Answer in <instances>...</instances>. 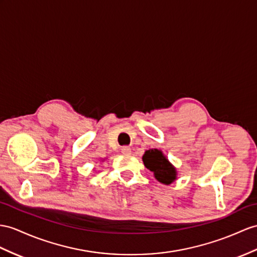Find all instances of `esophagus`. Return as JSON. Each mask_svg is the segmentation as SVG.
<instances>
[{
	"instance_id": "34e87169",
	"label": "esophagus",
	"mask_w": 257,
	"mask_h": 257,
	"mask_svg": "<svg viewBox=\"0 0 257 257\" xmlns=\"http://www.w3.org/2000/svg\"><path fill=\"white\" fill-rule=\"evenodd\" d=\"M121 153L123 154V155H130L131 153H132V150H131V148L130 147H122L121 148Z\"/></svg>"
}]
</instances>
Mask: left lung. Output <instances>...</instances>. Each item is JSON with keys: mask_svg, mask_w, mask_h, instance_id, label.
Wrapping results in <instances>:
<instances>
[{"mask_svg": "<svg viewBox=\"0 0 257 257\" xmlns=\"http://www.w3.org/2000/svg\"><path fill=\"white\" fill-rule=\"evenodd\" d=\"M143 162L154 173L155 179L165 185H170L178 179L177 168L174 167L160 149H148L143 155Z\"/></svg>", "mask_w": 257, "mask_h": 257, "instance_id": "8db88e82", "label": "left lung"}]
</instances>
